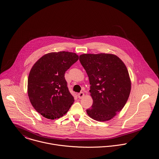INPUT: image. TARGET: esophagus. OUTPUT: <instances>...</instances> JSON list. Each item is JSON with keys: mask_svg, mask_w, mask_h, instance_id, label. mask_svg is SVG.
Returning a JSON list of instances; mask_svg holds the SVG:
<instances>
[{"mask_svg": "<svg viewBox=\"0 0 159 159\" xmlns=\"http://www.w3.org/2000/svg\"><path fill=\"white\" fill-rule=\"evenodd\" d=\"M84 96V92H80V93L78 94V97H79V98H82Z\"/></svg>", "mask_w": 159, "mask_h": 159, "instance_id": "obj_1", "label": "esophagus"}]
</instances>
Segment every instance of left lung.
<instances>
[{"instance_id": "obj_1", "label": "left lung", "mask_w": 159, "mask_h": 159, "mask_svg": "<svg viewBox=\"0 0 159 159\" xmlns=\"http://www.w3.org/2000/svg\"><path fill=\"white\" fill-rule=\"evenodd\" d=\"M90 84L93 99L88 116L100 122L114 118L125 106L131 90V81L122 61L112 54H84L79 57Z\"/></svg>"}]
</instances>
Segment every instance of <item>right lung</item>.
Instances as JSON below:
<instances>
[{
	"instance_id": "add662e5",
	"label": "right lung",
	"mask_w": 159,
	"mask_h": 159,
	"mask_svg": "<svg viewBox=\"0 0 159 159\" xmlns=\"http://www.w3.org/2000/svg\"><path fill=\"white\" fill-rule=\"evenodd\" d=\"M78 59L79 56L74 52H50L32 66L28 77V96L33 107L43 117L59 119L73 104L74 98L64 76Z\"/></svg>"
}]
</instances>
